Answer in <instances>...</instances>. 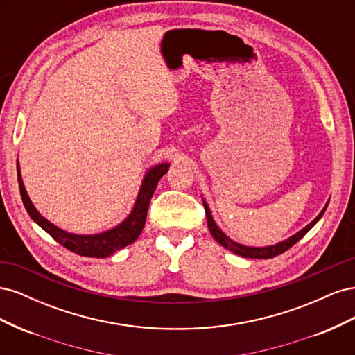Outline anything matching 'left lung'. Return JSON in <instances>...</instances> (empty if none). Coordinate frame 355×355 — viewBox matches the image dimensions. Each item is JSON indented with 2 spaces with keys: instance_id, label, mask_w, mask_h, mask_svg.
Wrapping results in <instances>:
<instances>
[{
  "instance_id": "left-lung-1",
  "label": "left lung",
  "mask_w": 355,
  "mask_h": 355,
  "mask_svg": "<svg viewBox=\"0 0 355 355\" xmlns=\"http://www.w3.org/2000/svg\"><path fill=\"white\" fill-rule=\"evenodd\" d=\"M326 209H327V204H326V207L321 210V213L318 214V216L313 222H311L309 225H306V227L304 230H300L297 234H295L293 237L287 239L286 241H282V243H278L275 245H270V247H245V245L237 244V243H234L232 240H230L227 235H225L218 228V225L214 223L211 214H210V209L207 207V204L204 202V210H206V218H207V227H209V230H210V232L213 235V239L216 240L220 245H223L225 249L231 250L232 253L239 254V256H243V257H252V259H271V257L278 256V254L284 253L286 250H288L290 247H292L293 244H296L311 228L314 227V225L320 220V218L323 216V213L326 211Z\"/></svg>"
}]
</instances>
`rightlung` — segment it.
Returning a JSON list of instances; mask_svg holds the SVG:
<instances>
[{
    "instance_id": "1",
    "label": "right lung",
    "mask_w": 355,
    "mask_h": 355,
    "mask_svg": "<svg viewBox=\"0 0 355 355\" xmlns=\"http://www.w3.org/2000/svg\"><path fill=\"white\" fill-rule=\"evenodd\" d=\"M168 170V164L163 163L158 164L154 168H151L146 173L142 188L139 191V196L136 200L135 207L121 225H118L116 228L110 230L102 234L96 235H75L69 234L67 231H62L60 228L55 227V225L50 223L47 219H44L34 207V204L31 202L26 189L24 187L22 176H20V168L17 163V180H19V189L20 196H22L24 206L32 220H35L40 227L49 232L53 239H55L59 244L67 247L68 250L77 253L80 256H87V257H106L116 250L123 249V247L132 244L139 235H141L145 220H146V213L149 207V201H151L154 191L157 188L158 180L163 178Z\"/></svg>"
}]
</instances>
